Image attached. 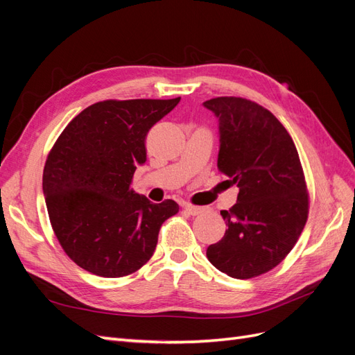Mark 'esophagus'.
Masks as SVG:
<instances>
[{
  "label": "esophagus",
  "mask_w": 355,
  "mask_h": 355,
  "mask_svg": "<svg viewBox=\"0 0 355 355\" xmlns=\"http://www.w3.org/2000/svg\"><path fill=\"white\" fill-rule=\"evenodd\" d=\"M184 209L191 216H197V214L202 213L204 209L202 207H197V206H191V204H184Z\"/></svg>",
  "instance_id": "obj_1"
}]
</instances>
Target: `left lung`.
<instances>
[{"mask_svg":"<svg viewBox=\"0 0 355 355\" xmlns=\"http://www.w3.org/2000/svg\"><path fill=\"white\" fill-rule=\"evenodd\" d=\"M218 118V167L240 188L220 214L228 230L207 247L210 263L232 278L265 274L293 249L308 218V194L297 149L283 124L241 98L202 103Z\"/></svg>","mask_w":355,"mask_h":355,"instance_id":"1","label":"left lung"}]
</instances>
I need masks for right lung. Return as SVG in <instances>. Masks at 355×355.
Returning <instances> with one entry per match:
<instances>
[{
	"instance_id": "obj_1",
	"label": "right lung",
	"mask_w": 355,
	"mask_h": 355,
	"mask_svg": "<svg viewBox=\"0 0 355 355\" xmlns=\"http://www.w3.org/2000/svg\"><path fill=\"white\" fill-rule=\"evenodd\" d=\"M176 99L98 102L65 127L50 151L44 192L53 231L71 259L99 277L137 271L151 256L161 225L178 202L154 204L130 189L146 161V135Z\"/></svg>"
}]
</instances>
